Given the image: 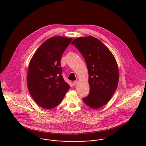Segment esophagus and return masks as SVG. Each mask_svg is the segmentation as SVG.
Listing matches in <instances>:
<instances>
[{
    "label": "esophagus",
    "mask_w": 146,
    "mask_h": 146,
    "mask_svg": "<svg viewBox=\"0 0 146 146\" xmlns=\"http://www.w3.org/2000/svg\"><path fill=\"white\" fill-rule=\"evenodd\" d=\"M78 83V80H76V81H74V82H73V85H74V86H75V85H76Z\"/></svg>",
    "instance_id": "34e87169"
}]
</instances>
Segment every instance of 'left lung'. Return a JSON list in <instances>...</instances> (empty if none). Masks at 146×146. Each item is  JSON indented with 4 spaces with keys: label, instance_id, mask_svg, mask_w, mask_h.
<instances>
[{
    "label": "left lung",
    "instance_id": "1",
    "mask_svg": "<svg viewBox=\"0 0 146 146\" xmlns=\"http://www.w3.org/2000/svg\"><path fill=\"white\" fill-rule=\"evenodd\" d=\"M74 45L83 56L89 73V95L83 98L88 106L98 109L108 102L117 89L119 69L116 61L108 48L92 36L78 38Z\"/></svg>",
    "mask_w": 146,
    "mask_h": 146
}]
</instances>
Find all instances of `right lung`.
Here are the masks:
<instances>
[{
    "label": "right lung",
    "instance_id": "add662e5",
    "mask_svg": "<svg viewBox=\"0 0 146 146\" xmlns=\"http://www.w3.org/2000/svg\"><path fill=\"white\" fill-rule=\"evenodd\" d=\"M72 40L63 36L50 38L39 46L30 61L27 87L35 102L44 108L58 106L70 88L63 78L61 58Z\"/></svg>",
    "mask_w": 146,
    "mask_h": 146
}]
</instances>
